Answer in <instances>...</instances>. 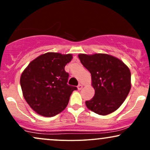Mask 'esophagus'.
I'll list each match as a JSON object with an SVG mask.
<instances>
[{"label": "esophagus", "mask_w": 150, "mask_h": 150, "mask_svg": "<svg viewBox=\"0 0 150 150\" xmlns=\"http://www.w3.org/2000/svg\"><path fill=\"white\" fill-rule=\"evenodd\" d=\"M82 89V85H78V86H77V89H78V90H81V89Z\"/></svg>", "instance_id": "obj_1"}]
</instances>
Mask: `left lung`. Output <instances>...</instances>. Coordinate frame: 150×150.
Returning a JSON list of instances; mask_svg holds the SVG:
<instances>
[{"label": "left lung", "mask_w": 150, "mask_h": 150, "mask_svg": "<svg viewBox=\"0 0 150 150\" xmlns=\"http://www.w3.org/2000/svg\"><path fill=\"white\" fill-rule=\"evenodd\" d=\"M92 77L94 97L86 101L87 107L99 115H108L121 106L131 88L130 69L118 58L106 53L78 55Z\"/></svg>", "instance_id": "obj_1"}]
</instances>
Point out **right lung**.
<instances>
[{
  "label": "right lung",
  "instance_id": "obj_1",
  "mask_svg": "<svg viewBox=\"0 0 150 150\" xmlns=\"http://www.w3.org/2000/svg\"><path fill=\"white\" fill-rule=\"evenodd\" d=\"M73 55L48 52L31 61L22 72L20 85L27 104L38 114L52 117L66 108L77 87L67 84L65 66Z\"/></svg>",
  "mask_w": 150,
  "mask_h": 150
}]
</instances>
